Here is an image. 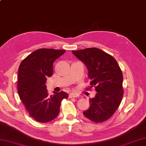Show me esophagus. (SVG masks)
Listing matches in <instances>:
<instances>
[{
  "label": "esophagus",
  "instance_id": "34e87169",
  "mask_svg": "<svg viewBox=\"0 0 146 146\" xmlns=\"http://www.w3.org/2000/svg\"><path fill=\"white\" fill-rule=\"evenodd\" d=\"M79 96L76 94H74V93H71L69 95V98H76V97H78Z\"/></svg>",
  "mask_w": 146,
  "mask_h": 146
}]
</instances>
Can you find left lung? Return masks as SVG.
Returning <instances> with one entry per match:
<instances>
[{"label":"left lung","instance_id":"1","mask_svg":"<svg viewBox=\"0 0 146 146\" xmlns=\"http://www.w3.org/2000/svg\"><path fill=\"white\" fill-rule=\"evenodd\" d=\"M85 64L91 86L97 94L90 98V107L83 115L95 123L109 119L119 108L123 95L122 70L112 56L97 48L72 51Z\"/></svg>","mask_w":146,"mask_h":146}]
</instances>
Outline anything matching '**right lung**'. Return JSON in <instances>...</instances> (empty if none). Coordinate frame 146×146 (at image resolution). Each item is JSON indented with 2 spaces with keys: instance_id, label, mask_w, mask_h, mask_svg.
<instances>
[{
  "instance_id": "obj_1",
  "label": "right lung",
  "mask_w": 146,
  "mask_h": 146,
  "mask_svg": "<svg viewBox=\"0 0 146 146\" xmlns=\"http://www.w3.org/2000/svg\"><path fill=\"white\" fill-rule=\"evenodd\" d=\"M66 50L39 49L22 61L19 67L17 90L21 100L30 116L37 122L46 123L58 116L61 101L68 98L64 92L49 95L45 85L51 76L54 61Z\"/></svg>"
}]
</instances>
